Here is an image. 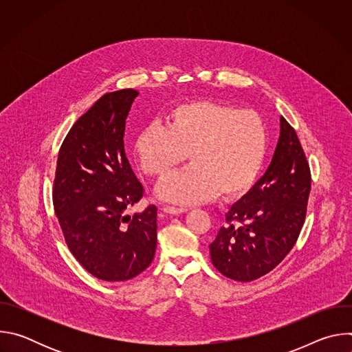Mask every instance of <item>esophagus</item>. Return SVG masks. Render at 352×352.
<instances>
[{
	"label": "esophagus",
	"instance_id": "esophagus-1",
	"mask_svg": "<svg viewBox=\"0 0 352 352\" xmlns=\"http://www.w3.org/2000/svg\"><path fill=\"white\" fill-rule=\"evenodd\" d=\"M163 212L167 214H182L185 212H188V209L184 208H173V206H164Z\"/></svg>",
	"mask_w": 352,
	"mask_h": 352
}]
</instances>
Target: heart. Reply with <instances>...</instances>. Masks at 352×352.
<instances>
[{
	"label": "heart",
	"instance_id": "obj_1",
	"mask_svg": "<svg viewBox=\"0 0 352 352\" xmlns=\"http://www.w3.org/2000/svg\"><path fill=\"white\" fill-rule=\"evenodd\" d=\"M166 120V126L152 124L142 129L133 143L146 175L167 177L186 155L192 163L159 185L160 199L193 205L220 193L232 200L255 186L269 152V132L259 113L195 100L174 106Z\"/></svg>",
	"mask_w": 352,
	"mask_h": 352
}]
</instances>
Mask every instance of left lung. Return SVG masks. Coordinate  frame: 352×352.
I'll use <instances>...</instances> for the list:
<instances>
[{
  "mask_svg": "<svg viewBox=\"0 0 352 352\" xmlns=\"http://www.w3.org/2000/svg\"><path fill=\"white\" fill-rule=\"evenodd\" d=\"M311 171L294 128L280 118V138L265 175L226 213L227 224L209 245L214 267L235 281L272 272L304 226Z\"/></svg>",
  "mask_w": 352,
  "mask_h": 352,
  "instance_id": "8db88e82",
  "label": "left lung"
}]
</instances>
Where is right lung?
<instances>
[{
	"label": "right lung",
	"mask_w": 352,
	"mask_h": 352,
	"mask_svg": "<svg viewBox=\"0 0 352 352\" xmlns=\"http://www.w3.org/2000/svg\"><path fill=\"white\" fill-rule=\"evenodd\" d=\"M135 89L107 93L74 124L58 153L53 202L67 245L96 278L125 281L152 263L157 208L133 216L143 186L124 150Z\"/></svg>",
	"instance_id": "add662e5"
}]
</instances>
